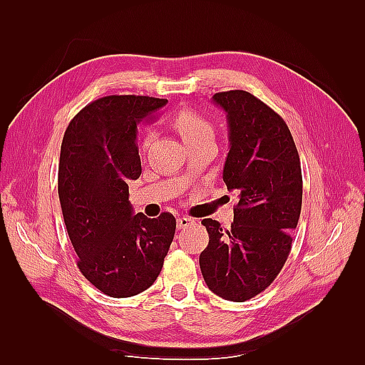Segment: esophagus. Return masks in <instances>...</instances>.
I'll list each match as a JSON object with an SVG mask.
<instances>
[{"instance_id": "1", "label": "esophagus", "mask_w": 365, "mask_h": 365, "mask_svg": "<svg viewBox=\"0 0 365 365\" xmlns=\"http://www.w3.org/2000/svg\"><path fill=\"white\" fill-rule=\"evenodd\" d=\"M195 224V220L190 218V216H180V218H177V229L182 230V229H187L190 226Z\"/></svg>"}]
</instances>
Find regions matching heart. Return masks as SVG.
<instances>
[{
  "mask_svg": "<svg viewBox=\"0 0 365 365\" xmlns=\"http://www.w3.org/2000/svg\"><path fill=\"white\" fill-rule=\"evenodd\" d=\"M173 125L175 130L180 133L182 139L185 143H192L196 139L213 136V125L208 122L204 115H200L195 110H190V108H183V110L178 111L174 119ZM143 149L149 145V136H144L141 141Z\"/></svg>",
  "mask_w": 365,
  "mask_h": 365,
  "instance_id": "heart-1",
  "label": "heart"
}]
</instances>
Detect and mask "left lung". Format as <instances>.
Returning a JSON list of instances; mask_svg holds the SVG:
<instances>
[{
	"label": "left lung",
	"mask_w": 365,
	"mask_h": 365,
	"mask_svg": "<svg viewBox=\"0 0 365 365\" xmlns=\"http://www.w3.org/2000/svg\"><path fill=\"white\" fill-rule=\"evenodd\" d=\"M213 102L229 123L222 180L240 199L230 229L202 220L208 246L199 265L215 294L243 302L269 287L289 257L302 202L301 163L285 120L262 100L237 89Z\"/></svg>",
	"instance_id": "8db88e82"
}]
</instances>
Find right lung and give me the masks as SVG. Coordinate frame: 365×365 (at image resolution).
Listing matches in <instances>:
<instances>
[{"label": "right lung", "mask_w": 365, "mask_h": 365, "mask_svg": "<svg viewBox=\"0 0 365 365\" xmlns=\"http://www.w3.org/2000/svg\"><path fill=\"white\" fill-rule=\"evenodd\" d=\"M166 98L106 96L68 123L61 144L58 192L81 274L113 298L155 282L175 234V218L133 213L128 182L141 175L136 131Z\"/></svg>", "instance_id": "1"}]
</instances>
